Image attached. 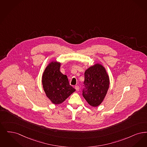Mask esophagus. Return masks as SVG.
Returning a JSON list of instances; mask_svg holds the SVG:
<instances>
[{"label": "esophagus", "instance_id": "esophagus-1", "mask_svg": "<svg viewBox=\"0 0 147 147\" xmlns=\"http://www.w3.org/2000/svg\"><path fill=\"white\" fill-rule=\"evenodd\" d=\"M75 88L76 90H77V91H78L79 90H80V87H79V86H76L75 87Z\"/></svg>", "mask_w": 147, "mask_h": 147}]
</instances>
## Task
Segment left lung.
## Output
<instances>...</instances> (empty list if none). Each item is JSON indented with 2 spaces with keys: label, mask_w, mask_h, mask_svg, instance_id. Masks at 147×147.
Masks as SVG:
<instances>
[{
  "label": "left lung",
  "mask_w": 147,
  "mask_h": 147,
  "mask_svg": "<svg viewBox=\"0 0 147 147\" xmlns=\"http://www.w3.org/2000/svg\"><path fill=\"white\" fill-rule=\"evenodd\" d=\"M84 98L90 106L96 107L104 100L109 88L110 80L105 68L96 63L84 72Z\"/></svg>",
  "instance_id": "left-lung-1"
}]
</instances>
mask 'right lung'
I'll return each mask as SVG.
<instances>
[{
	"label": "right lung",
	"mask_w": 147,
	"mask_h": 147,
	"mask_svg": "<svg viewBox=\"0 0 147 147\" xmlns=\"http://www.w3.org/2000/svg\"><path fill=\"white\" fill-rule=\"evenodd\" d=\"M61 63L53 60L45 67L42 82L45 93L54 104L64 102L76 90L70 85L67 77L60 71Z\"/></svg>",
	"instance_id": "1"
}]
</instances>
